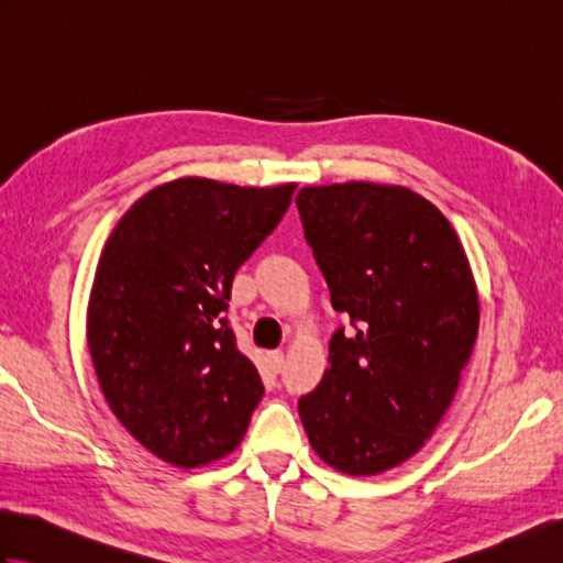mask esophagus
<instances>
[{"label":"esophagus","instance_id":"obj_1","mask_svg":"<svg viewBox=\"0 0 563 563\" xmlns=\"http://www.w3.org/2000/svg\"><path fill=\"white\" fill-rule=\"evenodd\" d=\"M268 365H271L273 373H280L283 365H285V355H283V351H273V353H268Z\"/></svg>","mask_w":563,"mask_h":563}]
</instances>
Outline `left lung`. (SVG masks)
Segmentation results:
<instances>
[{
	"label": "left lung",
	"instance_id": "8db88e82",
	"mask_svg": "<svg viewBox=\"0 0 563 563\" xmlns=\"http://www.w3.org/2000/svg\"><path fill=\"white\" fill-rule=\"evenodd\" d=\"M331 305L351 317L329 367L297 404L314 452L373 476L433 435L479 333V292L454 227L406 186L349 181L297 194Z\"/></svg>",
	"mask_w": 563,
	"mask_h": 563
}]
</instances>
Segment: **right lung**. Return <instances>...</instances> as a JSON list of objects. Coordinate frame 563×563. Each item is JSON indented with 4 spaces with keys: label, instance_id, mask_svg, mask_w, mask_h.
Returning a JSON list of instances; mask_svg holds the SVG:
<instances>
[{
    "label": "right lung",
    "instance_id": "obj_1",
    "mask_svg": "<svg viewBox=\"0 0 563 563\" xmlns=\"http://www.w3.org/2000/svg\"><path fill=\"white\" fill-rule=\"evenodd\" d=\"M295 188L176 178L106 239L87 307L91 363L118 421L164 462H214L246 433L263 382L236 349L227 300Z\"/></svg>",
    "mask_w": 563,
    "mask_h": 563
}]
</instances>
